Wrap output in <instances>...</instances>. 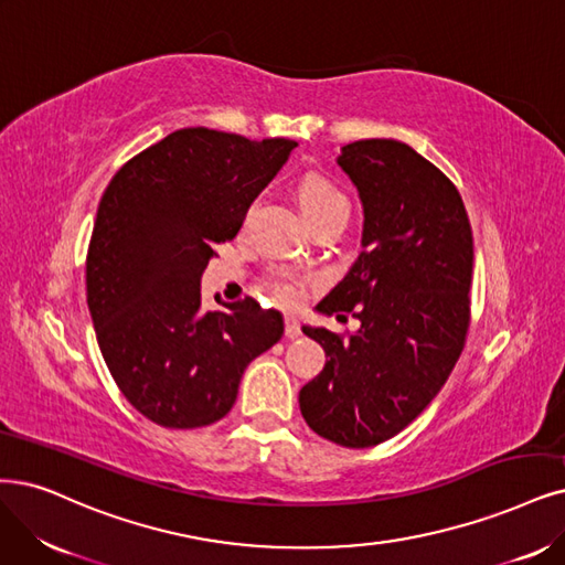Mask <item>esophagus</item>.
I'll return each instance as SVG.
<instances>
[{"label":"esophagus","mask_w":565,"mask_h":565,"mask_svg":"<svg viewBox=\"0 0 565 565\" xmlns=\"http://www.w3.org/2000/svg\"><path fill=\"white\" fill-rule=\"evenodd\" d=\"M284 323H286V338H288V340H298V338L302 335L300 321H298L296 317H286V319H284Z\"/></svg>","instance_id":"34e87169"}]
</instances>
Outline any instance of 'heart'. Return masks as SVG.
Masks as SVG:
<instances>
[{
    "label": "heart",
    "mask_w": 565,
    "mask_h": 565,
    "mask_svg": "<svg viewBox=\"0 0 565 565\" xmlns=\"http://www.w3.org/2000/svg\"><path fill=\"white\" fill-rule=\"evenodd\" d=\"M296 195H298L302 214L311 227L332 216H342V214L349 216L347 195L335 183L321 174H305L298 181ZM265 288L284 305H298L305 296V284L296 275H290V271H284V269L271 271V275L265 279Z\"/></svg>",
    "instance_id": "1"
}]
</instances>
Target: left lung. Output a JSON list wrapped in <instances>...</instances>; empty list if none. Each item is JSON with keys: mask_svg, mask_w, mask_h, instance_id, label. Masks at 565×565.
I'll use <instances>...</instances> for the list:
<instances>
[{"mask_svg": "<svg viewBox=\"0 0 565 565\" xmlns=\"http://www.w3.org/2000/svg\"><path fill=\"white\" fill-rule=\"evenodd\" d=\"M338 164L363 202V250L317 309L353 311L361 328H302L328 361L302 386L300 412L326 440L365 449L407 428L461 356L472 230L456 185L403 141L347 143Z\"/></svg>", "mask_w": 565, "mask_h": 565, "instance_id": "1", "label": "left lung"}]
</instances>
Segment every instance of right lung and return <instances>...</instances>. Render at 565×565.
<instances>
[{
  "mask_svg": "<svg viewBox=\"0 0 565 565\" xmlns=\"http://www.w3.org/2000/svg\"><path fill=\"white\" fill-rule=\"evenodd\" d=\"M296 146L183 128L125 162L104 191L86 258L88 309L114 382L149 422L223 419L246 365L281 340V315L254 298L204 311L200 279Z\"/></svg>",
  "mask_w": 565,
  "mask_h": 565,
  "instance_id": "1",
  "label": "right lung"
}]
</instances>
